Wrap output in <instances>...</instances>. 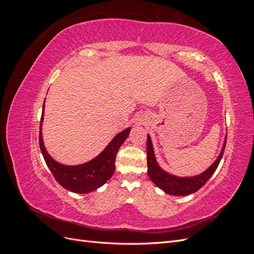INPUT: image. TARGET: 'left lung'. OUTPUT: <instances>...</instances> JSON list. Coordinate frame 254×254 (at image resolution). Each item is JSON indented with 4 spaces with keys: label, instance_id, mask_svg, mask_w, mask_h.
I'll list each match as a JSON object with an SVG mask.
<instances>
[{
    "label": "left lung",
    "instance_id": "obj_1",
    "mask_svg": "<svg viewBox=\"0 0 254 254\" xmlns=\"http://www.w3.org/2000/svg\"><path fill=\"white\" fill-rule=\"evenodd\" d=\"M226 142L227 136L225 137L224 145H222L219 156L206 171L193 177H178L165 172L160 167L157 162L155 151H153L150 135L147 134V148H146V151H147V172L149 178L158 188L163 190L166 194L175 196H186L193 194L199 189H201L207 182V180L211 178L215 171H216L222 155H224Z\"/></svg>",
    "mask_w": 254,
    "mask_h": 254
}]
</instances>
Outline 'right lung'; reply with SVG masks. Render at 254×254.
Instances as JSON below:
<instances>
[{
  "instance_id": "add662e5",
  "label": "right lung",
  "mask_w": 254,
  "mask_h": 254,
  "mask_svg": "<svg viewBox=\"0 0 254 254\" xmlns=\"http://www.w3.org/2000/svg\"><path fill=\"white\" fill-rule=\"evenodd\" d=\"M45 103V101H44ZM44 115V104L40 121L39 145L42 156L45 160L54 178L61 187L73 193L86 194L98 188L108 181L115 171V157L122 146L126 141L131 128L128 127L115 135L107 147L97 157L79 165H64L54 160L44 147L42 139V123Z\"/></svg>"
}]
</instances>
